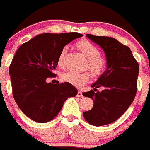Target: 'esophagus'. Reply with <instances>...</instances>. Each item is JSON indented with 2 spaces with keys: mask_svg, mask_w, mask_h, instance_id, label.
<instances>
[{
  "mask_svg": "<svg viewBox=\"0 0 150 150\" xmlns=\"http://www.w3.org/2000/svg\"><path fill=\"white\" fill-rule=\"evenodd\" d=\"M76 96H77V97H83V93L79 90L77 93V94H76Z\"/></svg>",
  "mask_w": 150,
  "mask_h": 150,
  "instance_id": "esophagus-1",
  "label": "esophagus"
}]
</instances>
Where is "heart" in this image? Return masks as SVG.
I'll list each match as a JSON object with an SVG mask.
<instances>
[{
  "label": "heart",
  "mask_w": 150,
  "mask_h": 150,
  "mask_svg": "<svg viewBox=\"0 0 150 150\" xmlns=\"http://www.w3.org/2000/svg\"><path fill=\"white\" fill-rule=\"evenodd\" d=\"M76 47L78 50L82 53L83 55L87 59L86 63V67L88 68L90 73L94 77H100L104 74L107 66L108 60L104 56L100 54L98 47L94 44L89 41L88 40H80L76 44ZM67 48L64 47L60 50L57 57V64L59 67L64 66V56L66 54ZM90 78V74L88 71L80 73L67 72L62 75V80L64 82L69 83L73 86L76 87H81L84 84L87 83Z\"/></svg>",
  "instance_id": "1"
}]
</instances>
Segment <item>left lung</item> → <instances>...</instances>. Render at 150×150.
<instances>
[{
    "instance_id": "8db88e82",
    "label": "left lung",
    "mask_w": 150,
    "mask_h": 150,
    "mask_svg": "<svg viewBox=\"0 0 150 150\" xmlns=\"http://www.w3.org/2000/svg\"><path fill=\"white\" fill-rule=\"evenodd\" d=\"M86 36L103 48L108 60L104 74L92 85L94 89L83 93L94 101L90 110L83 112L84 118L90 124L100 127L117 120L133 103L137 91L139 64L129 47L114 38ZM101 86L103 90L99 92L97 88Z\"/></svg>"
}]
</instances>
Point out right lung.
<instances>
[{"label": "right lung", "instance_id": "add662e5", "mask_svg": "<svg viewBox=\"0 0 150 150\" xmlns=\"http://www.w3.org/2000/svg\"><path fill=\"white\" fill-rule=\"evenodd\" d=\"M76 32L41 33L22 44L9 67L13 99L22 112L35 122L44 123L60 112L64 103L77 94L69 83H47L55 77L60 50L82 37Z\"/></svg>", "mask_w": 150, "mask_h": 150}]
</instances>
